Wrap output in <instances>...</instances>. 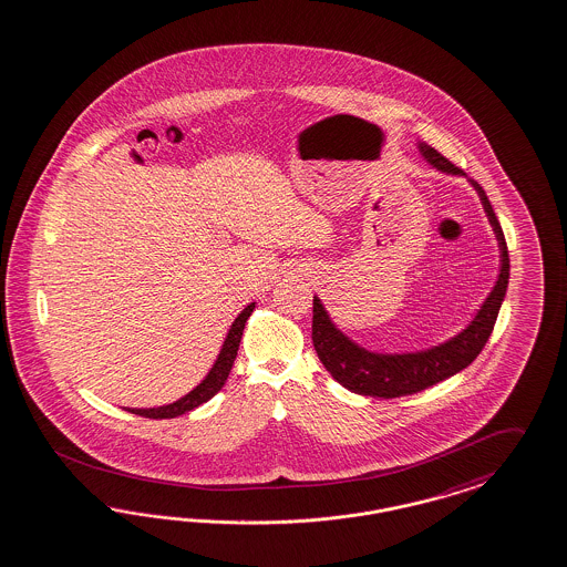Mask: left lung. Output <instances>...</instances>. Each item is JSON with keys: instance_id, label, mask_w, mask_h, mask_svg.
<instances>
[{"instance_id": "left-lung-1", "label": "left lung", "mask_w": 567, "mask_h": 567, "mask_svg": "<svg viewBox=\"0 0 567 567\" xmlns=\"http://www.w3.org/2000/svg\"><path fill=\"white\" fill-rule=\"evenodd\" d=\"M419 148L420 155L433 168L452 176L462 174L461 169L456 168L450 159H445L435 148L422 143H419ZM471 185L477 190L483 210L487 214V220L496 233L498 248H501V274L492 292L487 293V298L483 300L480 311L462 332L452 336L450 340L441 342L437 347L416 351V353H374L359 347L355 340L340 332L332 317L326 311V307L321 305V300L313 296L315 351L321 359L323 368L344 389L368 398L393 399L414 395L445 378L458 374L482 353L503 305L511 265H508L504 233L496 214L492 210V204L477 183L471 181Z\"/></svg>"}]
</instances>
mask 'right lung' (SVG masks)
Wrapping results in <instances>:
<instances>
[{
  "instance_id": "obj_1",
  "label": "right lung",
  "mask_w": 567,
  "mask_h": 567,
  "mask_svg": "<svg viewBox=\"0 0 567 567\" xmlns=\"http://www.w3.org/2000/svg\"><path fill=\"white\" fill-rule=\"evenodd\" d=\"M254 307H256V302H250L241 313L235 317V321H233L231 328H229V334L225 338L223 349H220V353L216 357L208 377L204 378L185 398H181L178 401H174V403H168V405H159V408H126L127 412L145 416V419H176L181 414H187L190 410H195L197 405L210 401L223 389V384L229 378L233 361L237 357V349H239L241 334H244V328H246V321L252 315Z\"/></svg>"
}]
</instances>
